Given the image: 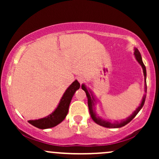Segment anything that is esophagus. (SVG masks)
<instances>
[{"label":"esophagus","mask_w":159,"mask_h":159,"mask_svg":"<svg viewBox=\"0 0 159 159\" xmlns=\"http://www.w3.org/2000/svg\"><path fill=\"white\" fill-rule=\"evenodd\" d=\"M77 79H78V81H79L80 84H82L84 81V78L83 76H78Z\"/></svg>","instance_id":"1"}]
</instances>
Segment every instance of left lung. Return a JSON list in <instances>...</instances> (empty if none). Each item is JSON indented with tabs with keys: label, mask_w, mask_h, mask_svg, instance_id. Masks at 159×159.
I'll list each match as a JSON object with an SVG mask.
<instances>
[{
	"label": "left lung",
	"mask_w": 159,
	"mask_h": 159,
	"mask_svg": "<svg viewBox=\"0 0 159 159\" xmlns=\"http://www.w3.org/2000/svg\"><path fill=\"white\" fill-rule=\"evenodd\" d=\"M134 55H135L136 60L138 61V63H140V66H141L142 68H143L144 80H145V81H145V92L147 93V81H146V79H147V71H146V67L143 64V61H142L141 55H140V53L139 52V51H138L137 48H135L134 49ZM81 88H82V90L85 91L86 95H87V99H88V101L87 102H88L89 111H90V116H91V117H92L93 120L95 123H97L98 125H102V126L105 127V128H120V127H123V126H124V125H126V124L129 123V122L132 121V120L134 119V117H135L136 115L138 114V113L139 112L140 110L142 108V107H143V105H144V102H145V99H146V95H144L143 100H142L140 106L138 107V108L134 111V112L133 113V114L131 115L130 116H129L127 119L122 120V121H120V122H114V123H111V122H110V121H107V120L101 119V118L98 117L97 115H96V111H95V110H94V102H95L94 98L93 97L92 94H90V92H89V91L87 90V87H85L84 84H82Z\"/></svg>",
	"instance_id": "8db88e82"
}]
</instances>
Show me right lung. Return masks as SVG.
<instances>
[{
	"label": "right lung",
	"mask_w": 159,
	"mask_h": 159,
	"mask_svg": "<svg viewBox=\"0 0 159 159\" xmlns=\"http://www.w3.org/2000/svg\"><path fill=\"white\" fill-rule=\"evenodd\" d=\"M80 88V84L77 80H75L66 90V92L62 96L59 105L55 111L47 116L46 117L42 118V119L29 120L28 123L32 125L38 129H49L56 126L59 123H61L65 119L68 114L69 104L71 102L72 96L75 93V91Z\"/></svg>",
	"instance_id": "add662e5"
}]
</instances>
